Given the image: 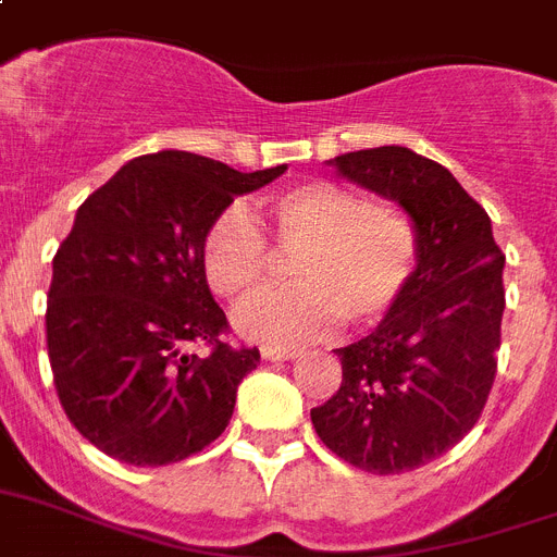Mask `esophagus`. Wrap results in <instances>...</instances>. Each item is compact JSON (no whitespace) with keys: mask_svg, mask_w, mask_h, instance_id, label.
<instances>
[{"mask_svg":"<svg viewBox=\"0 0 557 557\" xmlns=\"http://www.w3.org/2000/svg\"><path fill=\"white\" fill-rule=\"evenodd\" d=\"M301 351L298 349H278V346H264L261 349V360H270V363H275V360H296Z\"/></svg>","mask_w":557,"mask_h":557,"instance_id":"34e87169","label":"esophagus"}]
</instances>
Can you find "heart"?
Wrapping results in <instances>:
<instances>
[{"mask_svg":"<svg viewBox=\"0 0 557 557\" xmlns=\"http://www.w3.org/2000/svg\"><path fill=\"white\" fill-rule=\"evenodd\" d=\"M273 236L293 261L289 287H270L242 304L233 321L261 344L296 346L330 335L341 321L380 324L406 298L420 268V233L400 208L369 202L344 185L315 180L270 202ZM202 275L222 298L247 296L268 278L270 245L245 202L211 220L199 245Z\"/></svg>","mask_w":557,"mask_h":557,"instance_id":"obj_1","label":"heart"}]
</instances>
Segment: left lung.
<instances>
[{
	"instance_id": "8db88e82",
	"label": "left lung",
	"mask_w": 557,
	"mask_h": 557,
	"mask_svg": "<svg viewBox=\"0 0 557 557\" xmlns=\"http://www.w3.org/2000/svg\"><path fill=\"white\" fill-rule=\"evenodd\" d=\"M330 165L414 220L420 268L372 335L335 349L344 380L310 417L344 462L406 473L448 454L482 417L502 346L505 253L487 211L445 165L406 146L349 151Z\"/></svg>"
}]
</instances>
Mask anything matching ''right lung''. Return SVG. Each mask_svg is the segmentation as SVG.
Returning <instances> with one entry per match:
<instances>
[{"label":"right lung","instance_id":"1","mask_svg":"<svg viewBox=\"0 0 557 557\" xmlns=\"http://www.w3.org/2000/svg\"><path fill=\"white\" fill-rule=\"evenodd\" d=\"M287 165L242 174L191 151L135 157L84 199L52 259L47 355L78 434L117 462L188 459L231 422L259 349L222 341L227 318L199 245L233 197ZM209 346L208 356L187 351Z\"/></svg>","mask_w":557,"mask_h":557}]
</instances>
